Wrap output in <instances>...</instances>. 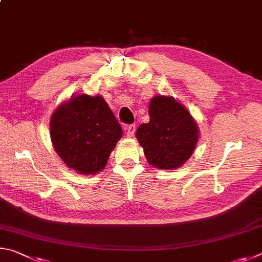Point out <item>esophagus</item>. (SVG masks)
<instances>
[{
  "label": "esophagus",
  "instance_id": "esophagus-1",
  "mask_svg": "<svg viewBox=\"0 0 262 262\" xmlns=\"http://www.w3.org/2000/svg\"><path fill=\"white\" fill-rule=\"evenodd\" d=\"M125 131H126L127 137H134L135 132H136V125H135V124H131V125H126Z\"/></svg>",
  "mask_w": 262,
  "mask_h": 262
}]
</instances>
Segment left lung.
Returning <instances> with one entry per match:
<instances>
[{
	"instance_id": "8db88e82",
	"label": "left lung",
	"mask_w": 262,
	"mask_h": 262,
	"mask_svg": "<svg viewBox=\"0 0 262 262\" xmlns=\"http://www.w3.org/2000/svg\"><path fill=\"white\" fill-rule=\"evenodd\" d=\"M137 139L148 163L158 169H176L193 153L199 128L193 117L172 96H154L149 122L137 128Z\"/></svg>"
}]
</instances>
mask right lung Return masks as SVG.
I'll list each match as a JSON object with an SVG mask.
<instances>
[{"label": "right lung", "mask_w": 262, "mask_h": 262, "mask_svg": "<svg viewBox=\"0 0 262 262\" xmlns=\"http://www.w3.org/2000/svg\"><path fill=\"white\" fill-rule=\"evenodd\" d=\"M122 136L121 125L100 95L71 96L50 118V138L58 157L85 175L104 169Z\"/></svg>", "instance_id": "add662e5"}]
</instances>
